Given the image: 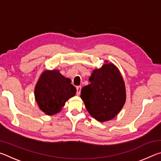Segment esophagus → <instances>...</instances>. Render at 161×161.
<instances>
[{
  "label": "esophagus",
  "instance_id": "1",
  "mask_svg": "<svg viewBox=\"0 0 161 161\" xmlns=\"http://www.w3.org/2000/svg\"><path fill=\"white\" fill-rule=\"evenodd\" d=\"M81 86H77V95L79 96V95L80 94V92H81Z\"/></svg>",
  "mask_w": 161,
  "mask_h": 161
}]
</instances>
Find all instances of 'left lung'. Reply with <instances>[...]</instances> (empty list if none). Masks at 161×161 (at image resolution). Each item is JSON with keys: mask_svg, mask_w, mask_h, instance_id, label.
<instances>
[{"mask_svg": "<svg viewBox=\"0 0 161 161\" xmlns=\"http://www.w3.org/2000/svg\"><path fill=\"white\" fill-rule=\"evenodd\" d=\"M106 62H108L106 61ZM90 84L81 90V98L89 114L104 122L114 118L126 102V87L119 70L112 63L93 70Z\"/></svg>", "mask_w": 161, "mask_h": 161, "instance_id": "1", "label": "left lung"}]
</instances>
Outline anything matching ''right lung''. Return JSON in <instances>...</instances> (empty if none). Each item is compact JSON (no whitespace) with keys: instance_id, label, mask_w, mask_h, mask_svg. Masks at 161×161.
<instances>
[{"instance_id":"1","label":"right lung","mask_w":161,"mask_h":161,"mask_svg":"<svg viewBox=\"0 0 161 161\" xmlns=\"http://www.w3.org/2000/svg\"><path fill=\"white\" fill-rule=\"evenodd\" d=\"M76 92L70 79L64 77L59 70H46L35 85V97L40 110L47 115H53L61 111Z\"/></svg>"}]
</instances>
